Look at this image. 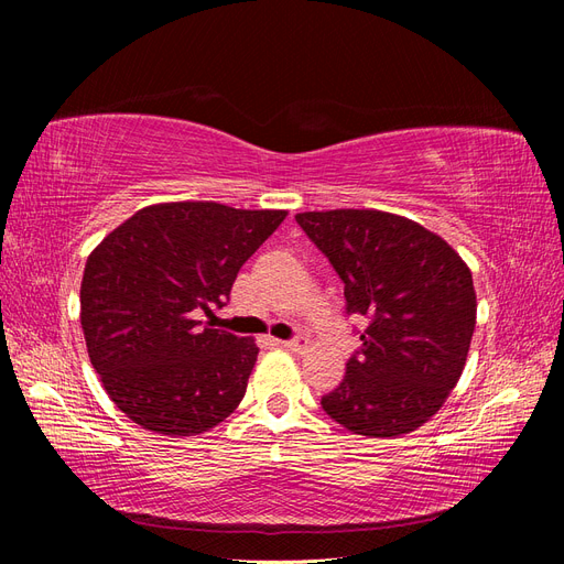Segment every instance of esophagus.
I'll use <instances>...</instances> for the list:
<instances>
[{
	"label": "esophagus",
	"instance_id": "obj_1",
	"mask_svg": "<svg viewBox=\"0 0 564 564\" xmlns=\"http://www.w3.org/2000/svg\"><path fill=\"white\" fill-rule=\"evenodd\" d=\"M282 346H284L286 350H292V352H303L305 348H308V338H305V336H296V338H292V340H282Z\"/></svg>",
	"mask_w": 564,
	"mask_h": 564
}]
</instances>
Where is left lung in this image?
Returning <instances> with one entry per match:
<instances>
[{
  "instance_id": "1",
  "label": "left lung",
  "mask_w": 564,
  "mask_h": 564,
  "mask_svg": "<svg viewBox=\"0 0 564 564\" xmlns=\"http://www.w3.org/2000/svg\"><path fill=\"white\" fill-rule=\"evenodd\" d=\"M296 224L344 280L348 315L369 317L322 409L355 435L416 431L466 367L477 313L468 265L440 235L398 214L305 212Z\"/></svg>"
}]
</instances>
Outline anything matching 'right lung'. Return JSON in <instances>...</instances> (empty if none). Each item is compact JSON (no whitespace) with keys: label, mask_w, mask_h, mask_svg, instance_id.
<instances>
[{"label":"right lung","mask_w":564,"mask_h":564,"mask_svg":"<svg viewBox=\"0 0 564 564\" xmlns=\"http://www.w3.org/2000/svg\"><path fill=\"white\" fill-rule=\"evenodd\" d=\"M284 216L218 202L152 204L89 253L79 289L89 360L141 429L199 435L242 402L259 346L199 317L224 308L237 272Z\"/></svg>","instance_id":"1"}]
</instances>
